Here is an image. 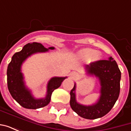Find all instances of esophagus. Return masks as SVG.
Instances as JSON below:
<instances>
[{
  "label": "esophagus",
  "instance_id": "esophagus-1",
  "mask_svg": "<svg viewBox=\"0 0 131 131\" xmlns=\"http://www.w3.org/2000/svg\"><path fill=\"white\" fill-rule=\"evenodd\" d=\"M71 76L72 78H74V77H76V76H77V73H76V72H72L71 74Z\"/></svg>",
  "mask_w": 131,
  "mask_h": 131
}]
</instances>
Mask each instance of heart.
<instances>
[{"mask_svg":"<svg viewBox=\"0 0 131 131\" xmlns=\"http://www.w3.org/2000/svg\"><path fill=\"white\" fill-rule=\"evenodd\" d=\"M79 55L81 58H82L83 60H88L89 58H91L92 61H97L99 58L97 52L92 48L81 49L79 52Z\"/></svg>","mask_w":131,"mask_h":131,"instance_id":"1","label":"heart"}]
</instances>
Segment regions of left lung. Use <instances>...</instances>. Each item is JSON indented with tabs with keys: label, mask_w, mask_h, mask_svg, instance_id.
Instances as JSON below:
<instances>
[{
	"label": "left lung",
	"mask_w": 131,
	"mask_h": 131,
	"mask_svg": "<svg viewBox=\"0 0 131 131\" xmlns=\"http://www.w3.org/2000/svg\"><path fill=\"white\" fill-rule=\"evenodd\" d=\"M87 74L97 77L100 83V96L96 103L83 105L76 100V83L70 92V106L78 115L87 119L101 118L112 110L119 95L121 71L117 63L110 57L108 60L91 62L85 67Z\"/></svg>",
	"instance_id": "1"
}]
</instances>
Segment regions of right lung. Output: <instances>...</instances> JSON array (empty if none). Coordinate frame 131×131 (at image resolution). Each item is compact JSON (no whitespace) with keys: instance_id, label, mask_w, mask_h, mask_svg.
<instances>
[{"instance_id":"add662e5","label":"right lung","mask_w":131,"mask_h":131,"mask_svg":"<svg viewBox=\"0 0 131 131\" xmlns=\"http://www.w3.org/2000/svg\"><path fill=\"white\" fill-rule=\"evenodd\" d=\"M54 47L46 48L39 43H28L20 52H16L12 57L7 70V88L11 95L21 107L27 109L36 110L48 105L50 102L54 90L60 87L67 77H53L47 85V93L45 98L36 99L24 84V77L21 73V65L31 54L37 52H45L53 50Z\"/></svg>"}]
</instances>
